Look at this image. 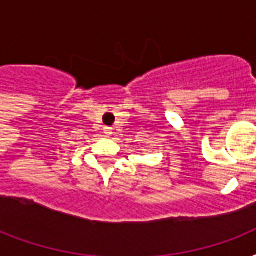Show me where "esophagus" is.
Returning <instances> with one entry per match:
<instances>
[{"mask_svg": "<svg viewBox=\"0 0 256 256\" xmlns=\"http://www.w3.org/2000/svg\"><path fill=\"white\" fill-rule=\"evenodd\" d=\"M104 134H106V136H112V128H104Z\"/></svg>", "mask_w": 256, "mask_h": 256, "instance_id": "1", "label": "esophagus"}]
</instances>
